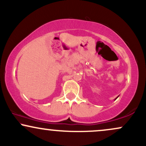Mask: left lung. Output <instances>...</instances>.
<instances>
[{"label": "left lung", "instance_id": "left-lung-1", "mask_svg": "<svg viewBox=\"0 0 146 146\" xmlns=\"http://www.w3.org/2000/svg\"><path fill=\"white\" fill-rule=\"evenodd\" d=\"M118 97H119V96H118ZM118 97H117V98H118ZM117 98H115V100H117Z\"/></svg>", "mask_w": 146, "mask_h": 146}]
</instances>
